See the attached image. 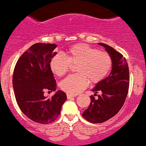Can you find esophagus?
<instances>
[{
	"label": "esophagus",
	"instance_id": "1",
	"mask_svg": "<svg viewBox=\"0 0 146 146\" xmlns=\"http://www.w3.org/2000/svg\"><path fill=\"white\" fill-rule=\"evenodd\" d=\"M76 96V95H72V94H67V99H69V100H70V99H72V98H74Z\"/></svg>",
	"mask_w": 146,
	"mask_h": 146
}]
</instances>
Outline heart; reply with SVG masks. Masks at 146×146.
I'll list each match as a JSON object with an SVG mask.
<instances>
[{
    "mask_svg": "<svg viewBox=\"0 0 146 146\" xmlns=\"http://www.w3.org/2000/svg\"><path fill=\"white\" fill-rule=\"evenodd\" d=\"M76 67L78 74L70 75L60 83V88L67 94L76 95L91 84H97L103 80L109 73L112 60L106 52L89 46L79 44L71 46L62 55H56L51 58L50 67L52 72L58 77L64 76L70 69V65Z\"/></svg>",
    "mask_w": 146,
    "mask_h": 146,
    "instance_id": "heart-1",
    "label": "heart"
}]
</instances>
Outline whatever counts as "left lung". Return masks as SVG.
<instances>
[{"label":"left lung","mask_w":146,"mask_h":146,"mask_svg":"<svg viewBox=\"0 0 146 146\" xmlns=\"http://www.w3.org/2000/svg\"><path fill=\"white\" fill-rule=\"evenodd\" d=\"M99 44L104 46L111 57L112 70L108 76L92 90L98 99L90 96V105L82 113L92 123H102L114 117L124 105L129 88V69L125 58L112 46L103 43ZM98 92L101 94L97 95Z\"/></svg>","instance_id":"8db88e82"}]
</instances>
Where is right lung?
<instances>
[{"instance_id": "obj_1", "label": "right lung", "mask_w": 146, "mask_h": 146, "mask_svg": "<svg viewBox=\"0 0 146 146\" xmlns=\"http://www.w3.org/2000/svg\"><path fill=\"white\" fill-rule=\"evenodd\" d=\"M55 44L37 43L24 52L18 60L13 76L17 103L31 120L48 124L58 118L67 100L64 92L58 90L51 98L44 96L45 90H56V82L50 62L56 54Z\"/></svg>"}]
</instances>
